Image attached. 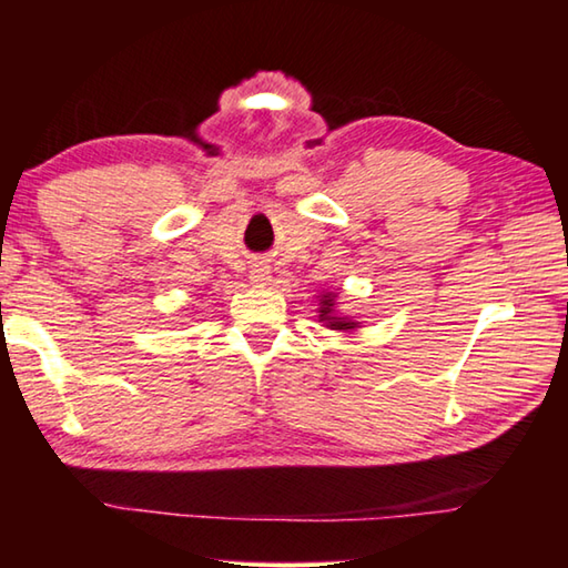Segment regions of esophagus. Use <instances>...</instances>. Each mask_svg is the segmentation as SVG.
I'll list each match as a JSON object with an SVG mask.
<instances>
[{
  "mask_svg": "<svg viewBox=\"0 0 568 568\" xmlns=\"http://www.w3.org/2000/svg\"><path fill=\"white\" fill-rule=\"evenodd\" d=\"M250 283L263 287L271 283V267H267L265 263H255L253 271H250Z\"/></svg>",
  "mask_w": 568,
  "mask_h": 568,
  "instance_id": "34e87169",
  "label": "esophagus"
}]
</instances>
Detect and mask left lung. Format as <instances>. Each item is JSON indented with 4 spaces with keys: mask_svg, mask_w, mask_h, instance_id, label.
I'll list each match as a JSON object with an SVG mask.
<instances>
[{
    "mask_svg": "<svg viewBox=\"0 0 568 568\" xmlns=\"http://www.w3.org/2000/svg\"><path fill=\"white\" fill-rule=\"evenodd\" d=\"M335 293H323L321 295V307H318V318L328 325L331 331H351V328H358V323L351 321V318H341L338 313H335Z\"/></svg>",
    "mask_w": 568,
    "mask_h": 568,
    "instance_id": "left-lung-1",
    "label": "left lung"
}]
</instances>
